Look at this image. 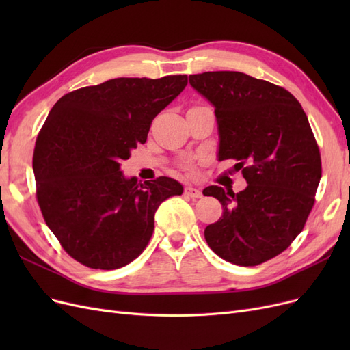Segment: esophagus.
Wrapping results in <instances>:
<instances>
[{"instance_id":"obj_1","label":"esophagus","mask_w":350,"mask_h":350,"mask_svg":"<svg viewBox=\"0 0 350 350\" xmlns=\"http://www.w3.org/2000/svg\"><path fill=\"white\" fill-rule=\"evenodd\" d=\"M184 194L187 196V197H191V198H200L201 196V191L198 188H194V187H185V189H184Z\"/></svg>"}]
</instances>
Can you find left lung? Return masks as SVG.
I'll use <instances>...</instances> for the list:
<instances>
[{
    "mask_svg": "<svg viewBox=\"0 0 350 350\" xmlns=\"http://www.w3.org/2000/svg\"><path fill=\"white\" fill-rule=\"evenodd\" d=\"M189 84L215 107L219 161H238L248 184L203 189L224 208L204 238L224 260L258 266L291 245L314 206L321 157L308 118L292 93L248 74L207 71Z\"/></svg>",
    "mask_w": 350,
    "mask_h": 350,
    "instance_id": "8db88e82",
    "label": "left lung"
}]
</instances>
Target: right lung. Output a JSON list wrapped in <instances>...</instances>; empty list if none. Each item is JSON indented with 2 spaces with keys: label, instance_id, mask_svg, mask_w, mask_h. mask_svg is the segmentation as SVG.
Returning a JSON list of instances; mask_svg holds the SVG:
<instances>
[{
  "label": "right lung",
  "instance_id": "obj_1",
  "mask_svg": "<svg viewBox=\"0 0 350 350\" xmlns=\"http://www.w3.org/2000/svg\"><path fill=\"white\" fill-rule=\"evenodd\" d=\"M187 76L112 79L64 94L36 139V197L52 234L83 266L115 270L142 254L162 201L184 188L167 176L125 178L121 162L146 143L152 121Z\"/></svg>",
  "mask_w": 350,
  "mask_h": 350
}]
</instances>
